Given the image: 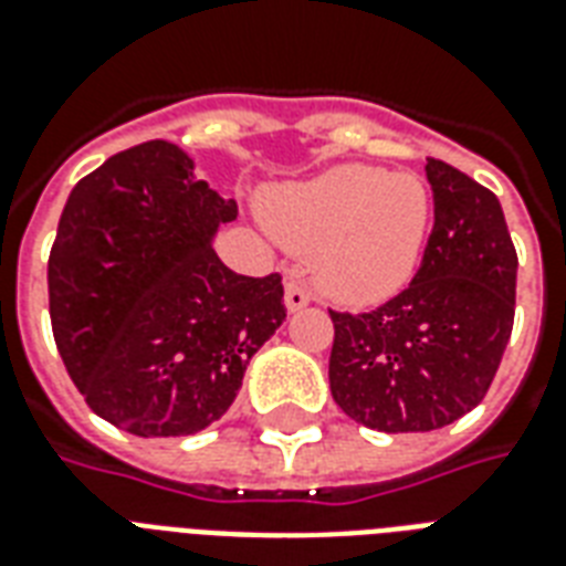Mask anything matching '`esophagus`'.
Segmentation results:
<instances>
[{"instance_id": "1", "label": "esophagus", "mask_w": 566, "mask_h": 566, "mask_svg": "<svg viewBox=\"0 0 566 566\" xmlns=\"http://www.w3.org/2000/svg\"><path fill=\"white\" fill-rule=\"evenodd\" d=\"M310 304V292L304 289L301 280H289L286 283V310L295 313V310H304Z\"/></svg>"}]
</instances>
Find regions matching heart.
Returning <instances> with one entry per match:
<instances>
[{
	"label": "heart",
	"mask_w": 566,
	"mask_h": 566,
	"mask_svg": "<svg viewBox=\"0 0 566 566\" xmlns=\"http://www.w3.org/2000/svg\"><path fill=\"white\" fill-rule=\"evenodd\" d=\"M280 244L310 253L313 277L339 304H379L406 286L423 256L432 193L415 172L346 164L265 199Z\"/></svg>",
	"instance_id": "b5f03b06"
}]
</instances>
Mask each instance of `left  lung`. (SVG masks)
I'll return each instance as SVG.
<instances>
[{
    "mask_svg": "<svg viewBox=\"0 0 566 566\" xmlns=\"http://www.w3.org/2000/svg\"><path fill=\"white\" fill-rule=\"evenodd\" d=\"M436 223L418 274L367 313L328 310V379L348 418L379 432H429L486 397L516 313V248L499 197L427 157Z\"/></svg>",
    "mask_w": 566,
    "mask_h": 566,
    "instance_id": "8db88e82",
    "label": "left lung"
}]
</instances>
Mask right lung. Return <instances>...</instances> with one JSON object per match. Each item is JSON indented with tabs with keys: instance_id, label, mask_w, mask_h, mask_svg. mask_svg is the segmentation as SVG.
<instances>
[{
	"instance_id": "add662e5",
	"label": "right lung",
	"mask_w": 566,
	"mask_h": 566,
	"mask_svg": "<svg viewBox=\"0 0 566 566\" xmlns=\"http://www.w3.org/2000/svg\"><path fill=\"white\" fill-rule=\"evenodd\" d=\"M235 218V199L197 181L167 139L118 151L71 190L46 262L50 322L67 376L113 427L206 429L283 325L280 274H235L211 248Z\"/></svg>"
}]
</instances>
